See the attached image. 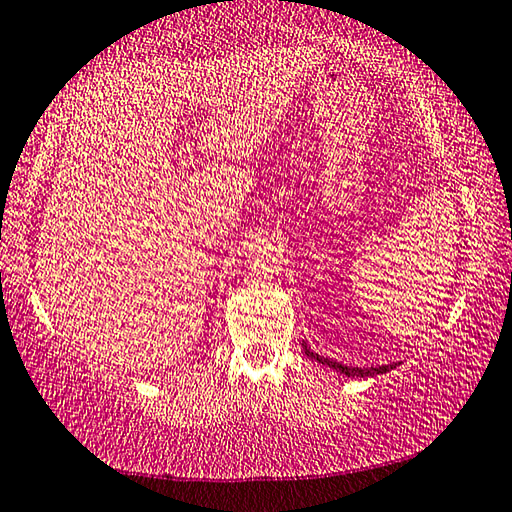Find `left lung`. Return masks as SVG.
<instances>
[{
  "instance_id": "8db88e82",
  "label": "left lung",
  "mask_w": 512,
  "mask_h": 512,
  "mask_svg": "<svg viewBox=\"0 0 512 512\" xmlns=\"http://www.w3.org/2000/svg\"><path fill=\"white\" fill-rule=\"evenodd\" d=\"M302 350H305V354H307L309 359H314V361H318V363H325V366L339 370V372H343V375H348V377L384 375V372L395 368V363H391V366H379V368H352V366H343V363H339V361H332V359H327V357H320V354H316L314 350L307 348V343H302Z\"/></svg>"
}]
</instances>
